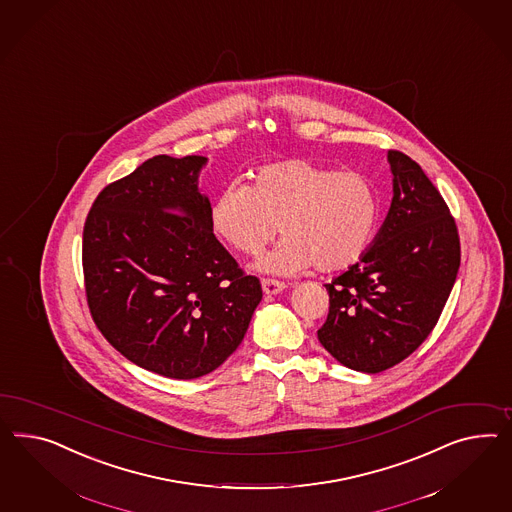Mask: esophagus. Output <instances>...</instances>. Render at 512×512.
I'll return each instance as SVG.
<instances>
[{"mask_svg":"<svg viewBox=\"0 0 512 512\" xmlns=\"http://www.w3.org/2000/svg\"><path fill=\"white\" fill-rule=\"evenodd\" d=\"M261 283H263V291L266 292V294H277V292L287 289V285H285L283 281L272 279V277H263Z\"/></svg>","mask_w":512,"mask_h":512,"instance_id":"obj_1","label":"esophagus"}]
</instances>
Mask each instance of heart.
Instances as JSON below:
<instances>
[{"label":"heart","mask_w":512,"mask_h":512,"mask_svg":"<svg viewBox=\"0 0 512 512\" xmlns=\"http://www.w3.org/2000/svg\"><path fill=\"white\" fill-rule=\"evenodd\" d=\"M378 195L373 180L356 169L333 171L305 158L257 167L253 186L233 180L210 208L218 235L242 253H257L279 233L285 238L259 259L276 274L345 270L373 238Z\"/></svg>","instance_id":"1"}]
</instances>
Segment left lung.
Segmentation results:
<instances>
[{"label":"left lung","instance_id":"1","mask_svg":"<svg viewBox=\"0 0 512 512\" xmlns=\"http://www.w3.org/2000/svg\"><path fill=\"white\" fill-rule=\"evenodd\" d=\"M393 201L374 244L326 283L328 318L318 341L348 369L376 374L406 360L434 330L455 285V218L421 166L387 152Z\"/></svg>","mask_w":512,"mask_h":512}]
</instances>
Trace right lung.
Instances as JSON below:
<instances>
[{"label":"right lung","mask_w":512,"mask_h":512,"mask_svg":"<svg viewBox=\"0 0 512 512\" xmlns=\"http://www.w3.org/2000/svg\"><path fill=\"white\" fill-rule=\"evenodd\" d=\"M205 156L158 154L97 195L83 225L85 296L126 360L177 380L212 373L242 343L261 281L212 231Z\"/></svg>","instance_id":"add662e5"}]
</instances>
